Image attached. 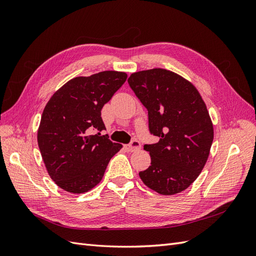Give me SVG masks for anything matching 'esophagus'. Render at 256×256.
Instances as JSON below:
<instances>
[{
  "label": "esophagus",
  "instance_id": "1",
  "mask_svg": "<svg viewBox=\"0 0 256 256\" xmlns=\"http://www.w3.org/2000/svg\"><path fill=\"white\" fill-rule=\"evenodd\" d=\"M125 148L128 152H136V150H138L141 148V143L138 142V140H132L130 144L125 146Z\"/></svg>",
  "mask_w": 256,
  "mask_h": 256
}]
</instances>
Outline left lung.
<instances>
[{"label":"left lung","instance_id":"8db88e82","mask_svg":"<svg viewBox=\"0 0 256 256\" xmlns=\"http://www.w3.org/2000/svg\"><path fill=\"white\" fill-rule=\"evenodd\" d=\"M128 83L148 111L150 132L159 138L144 145L152 162L138 175L160 194L186 190L202 172L214 140L204 100L194 85L166 69L134 72Z\"/></svg>","mask_w":256,"mask_h":256}]
</instances>
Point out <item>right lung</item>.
<instances>
[{
    "mask_svg": "<svg viewBox=\"0 0 256 256\" xmlns=\"http://www.w3.org/2000/svg\"><path fill=\"white\" fill-rule=\"evenodd\" d=\"M127 79L120 72L76 76L46 104L37 141L46 168L60 188L84 193L102 180L108 164L122 145L113 143L102 118V106ZM97 128V135L90 132Z\"/></svg>",
    "mask_w": 256,
    "mask_h": 256,
    "instance_id": "right-lung-1",
    "label": "right lung"
}]
</instances>
